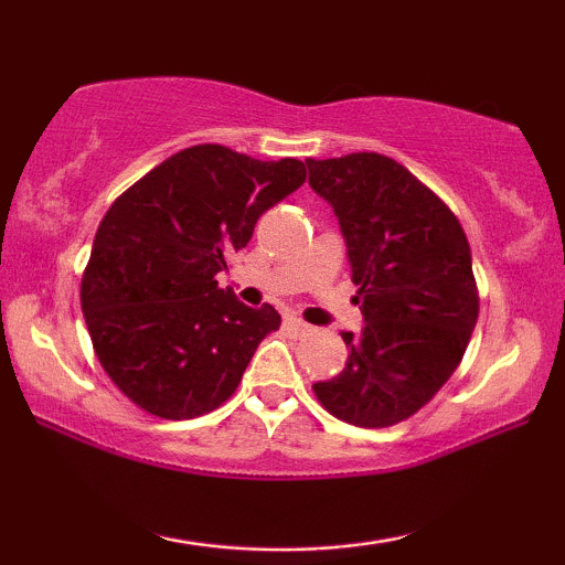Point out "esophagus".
Listing matches in <instances>:
<instances>
[{"mask_svg": "<svg viewBox=\"0 0 565 565\" xmlns=\"http://www.w3.org/2000/svg\"><path fill=\"white\" fill-rule=\"evenodd\" d=\"M282 327H285V331H288V334H292V337H303V334H308V331H311V327H308L306 321H300L298 316H285Z\"/></svg>", "mask_w": 565, "mask_h": 565, "instance_id": "34e87169", "label": "esophagus"}]
</instances>
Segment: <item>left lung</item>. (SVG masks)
Instances as JSON below:
<instances>
[{
  "label": "left lung",
  "instance_id": "8db88e82",
  "mask_svg": "<svg viewBox=\"0 0 565 565\" xmlns=\"http://www.w3.org/2000/svg\"><path fill=\"white\" fill-rule=\"evenodd\" d=\"M308 184L334 207L362 327L342 331V373L316 398L354 427H391L435 398L478 321L470 246L450 207L383 153L306 159Z\"/></svg>",
  "mask_w": 565,
  "mask_h": 565
}]
</instances>
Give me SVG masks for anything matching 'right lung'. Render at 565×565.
<instances>
[{
    "label": "right lung",
    "instance_id": "obj_1",
    "mask_svg": "<svg viewBox=\"0 0 565 565\" xmlns=\"http://www.w3.org/2000/svg\"><path fill=\"white\" fill-rule=\"evenodd\" d=\"M306 182L298 159L259 161L218 143L184 149L110 205L82 277V311L110 381L161 419H195L236 391L280 329L273 306L218 288L254 223Z\"/></svg>",
    "mask_w": 565,
    "mask_h": 565
}]
</instances>
